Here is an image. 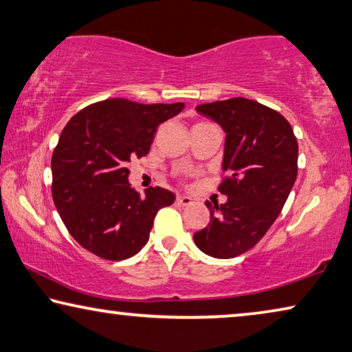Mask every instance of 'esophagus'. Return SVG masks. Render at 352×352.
<instances>
[{
	"label": "esophagus",
	"instance_id": "34e87169",
	"mask_svg": "<svg viewBox=\"0 0 352 352\" xmlns=\"http://www.w3.org/2000/svg\"><path fill=\"white\" fill-rule=\"evenodd\" d=\"M176 201H177V205H181V206H188V205H192V203H193L192 198L187 197V195H177Z\"/></svg>",
	"mask_w": 352,
	"mask_h": 352
}]
</instances>
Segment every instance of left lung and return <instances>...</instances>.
Here are the masks:
<instances>
[{
  "label": "left lung",
  "instance_id": "8db88e82",
  "mask_svg": "<svg viewBox=\"0 0 352 352\" xmlns=\"http://www.w3.org/2000/svg\"><path fill=\"white\" fill-rule=\"evenodd\" d=\"M226 131L219 192L211 221L193 235L200 251L216 258L241 256L261 241L281 212L297 179L298 144L292 126L272 108L248 98L197 106Z\"/></svg>",
  "mask_w": 352,
  "mask_h": 352
}]
</instances>
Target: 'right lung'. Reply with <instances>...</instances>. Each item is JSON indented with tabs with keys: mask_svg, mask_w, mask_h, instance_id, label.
<instances>
[{
	"mask_svg": "<svg viewBox=\"0 0 352 352\" xmlns=\"http://www.w3.org/2000/svg\"><path fill=\"white\" fill-rule=\"evenodd\" d=\"M184 103L141 104L125 98L90 104L60 135L52 155V197L69 235L106 261H125L146 246L157 211L175 193L129 182L130 159L149 154L160 124Z\"/></svg>",
	"mask_w": 352,
	"mask_h": 352,
	"instance_id": "obj_1",
	"label": "right lung"
}]
</instances>
